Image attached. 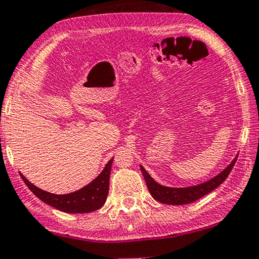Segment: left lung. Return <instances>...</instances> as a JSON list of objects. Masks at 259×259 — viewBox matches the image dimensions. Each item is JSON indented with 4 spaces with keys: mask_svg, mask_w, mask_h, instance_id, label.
Returning a JSON list of instances; mask_svg holds the SVG:
<instances>
[{
    "mask_svg": "<svg viewBox=\"0 0 259 259\" xmlns=\"http://www.w3.org/2000/svg\"><path fill=\"white\" fill-rule=\"evenodd\" d=\"M237 156L238 155H236L235 158H234L232 163L226 169L222 170L220 174L217 175L215 177H213L212 180L198 185L188 186V188H169V186L158 184L157 182L153 180L152 176L147 172L142 165H140V168L143 177H145L146 184L148 186L149 192L155 200L166 205H186L198 200V199L206 196L209 192H212L221 183H224L230 174V171H232L234 164H235Z\"/></svg>",
    "mask_w": 259,
    "mask_h": 259,
    "instance_id": "obj_1",
    "label": "left lung"
}]
</instances>
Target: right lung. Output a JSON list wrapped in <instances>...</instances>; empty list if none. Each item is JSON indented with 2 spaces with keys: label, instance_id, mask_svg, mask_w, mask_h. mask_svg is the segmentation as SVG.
Listing matches in <instances>:
<instances>
[{
  "label": "right lung",
  "instance_id": "obj_1",
  "mask_svg": "<svg viewBox=\"0 0 259 259\" xmlns=\"http://www.w3.org/2000/svg\"><path fill=\"white\" fill-rule=\"evenodd\" d=\"M113 158L106 163L105 168L95 180L75 192L67 194H54L37 188L21 174L22 180L35 197L47 205L66 213H89L97 210L105 204L109 193L110 172Z\"/></svg>",
  "mask_w": 259,
  "mask_h": 259
}]
</instances>
